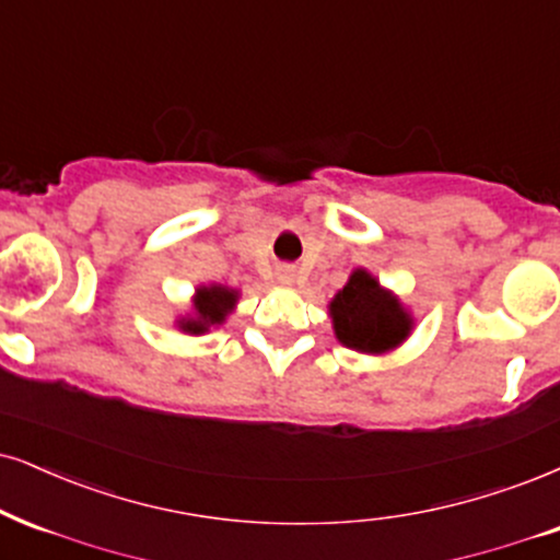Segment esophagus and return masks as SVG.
I'll list each match as a JSON object with an SVG mask.
<instances>
[{"mask_svg":"<svg viewBox=\"0 0 560 560\" xmlns=\"http://www.w3.org/2000/svg\"><path fill=\"white\" fill-rule=\"evenodd\" d=\"M278 280H280V282H293V280H295V269L288 267V265L280 267V269H278Z\"/></svg>","mask_w":560,"mask_h":560,"instance_id":"obj_1","label":"esophagus"}]
</instances>
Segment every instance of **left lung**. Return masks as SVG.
<instances>
[{"mask_svg": "<svg viewBox=\"0 0 560 560\" xmlns=\"http://www.w3.org/2000/svg\"><path fill=\"white\" fill-rule=\"evenodd\" d=\"M337 340L361 353H384L410 332V316L384 293L365 269H355L348 285L329 303Z\"/></svg>", "mask_w": 560, "mask_h": 560, "instance_id": "left-lung-1", "label": "left lung"}]
</instances>
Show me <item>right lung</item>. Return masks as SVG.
<instances>
[{
  "label": "right lung",
  "instance_id": "1",
  "mask_svg": "<svg viewBox=\"0 0 560 560\" xmlns=\"http://www.w3.org/2000/svg\"><path fill=\"white\" fill-rule=\"evenodd\" d=\"M233 303H236V291H228V288H220V285L199 288L195 299L197 319L182 322V329L195 335L207 332V327H212V324H220L225 319V314L231 312Z\"/></svg>",
  "mask_w": 560,
  "mask_h": 560
}]
</instances>
